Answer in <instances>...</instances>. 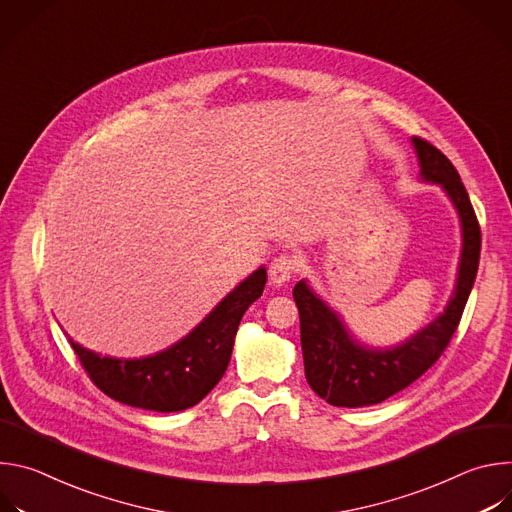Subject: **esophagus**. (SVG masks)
I'll use <instances>...</instances> for the list:
<instances>
[{
    "label": "esophagus",
    "mask_w": 512,
    "mask_h": 512,
    "mask_svg": "<svg viewBox=\"0 0 512 512\" xmlns=\"http://www.w3.org/2000/svg\"><path fill=\"white\" fill-rule=\"evenodd\" d=\"M296 271H300V259L291 255H279L269 265V279L273 285H283L291 279Z\"/></svg>",
    "instance_id": "34e87169"
}]
</instances>
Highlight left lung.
I'll return each mask as SVG.
<instances>
[{
    "label": "left lung",
    "mask_w": 512,
    "mask_h": 512,
    "mask_svg": "<svg viewBox=\"0 0 512 512\" xmlns=\"http://www.w3.org/2000/svg\"><path fill=\"white\" fill-rule=\"evenodd\" d=\"M423 182L437 184L452 200L462 225V253L454 294L446 310L397 346L362 344L342 316L302 279L294 287L300 310L306 379L334 407H367L389 399L417 381L450 344L472 291L480 261V225L460 174L425 139L411 137Z\"/></svg>",
    "instance_id": "obj_1"
}]
</instances>
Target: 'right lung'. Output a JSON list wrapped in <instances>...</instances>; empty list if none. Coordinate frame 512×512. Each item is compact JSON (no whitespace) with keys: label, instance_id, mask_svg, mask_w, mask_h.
Segmentation results:
<instances>
[{"label":"right lung","instance_id":"1","mask_svg":"<svg viewBox=\"0 0 512 512\" xmlns=\"http://www.w3.org/2000/svg\"><path fill=\"white\" fill-rule=\"evenodd\" d=\"M267 269L259 267L182 340L143 358L101 356L68 336L91 381L111 399L148 411L172 413L200 403L223 379L237 328L261 298Z\"/></svg>","mask_w":512,"mask_h":512}]
</instances>
